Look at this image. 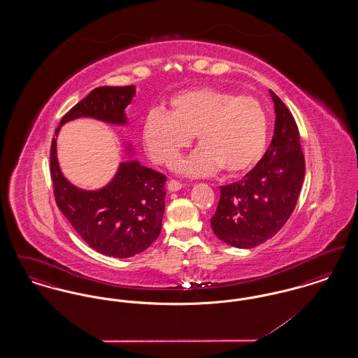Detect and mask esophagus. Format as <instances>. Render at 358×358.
<instances>
[{
  "label": "esophagus",
  "instance_id": "obj_1",
  "mask_svg": "<svg viewBox=\"0 0 358 358\" xmlns=\"http://www.w3.org/2000/svg\"><path fill=\"white\" fill-rule=\"evenodd\" d=\"M182 187H184V185H182L181 182L176 181V180H171V181H169V184H168V189H169V192H178V190H181Z\"/></svg>",
  "mask_w": 358,
  "mask_h": 358
}]
</instances>
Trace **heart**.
Returning a JSON list of instances; mask_svg holds the SVG:
<instances>
[{
    "instance_id": "1",
    "label": "heart",
    "mask_w": 358,
    "mask_h": 358,
    "mask_svg": "<svg viewBox=\"0 0 358 358\" xmlns=\"http://www.w3.org/2000/svg\"><path fill=\"white\" fill-rule=\"evenodd\" d=\"M196 134L200 145L174 169L187 177L208 176L222 168L228 174L250 171L262 159L268 120L252 96L219 88H196L171 99V110L154 108L143 122L145 148L155 162L169 165Z\"/></svg>"
}]
</instances>
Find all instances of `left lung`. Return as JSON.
<instances>
[{
    "mask_svg": "<svg viewBox=\"0 0 358 358\" xmlns=\"http://www.w3.org/2000/svg\"><path fill=\"white\" fill-rule=\"evenodd\" d=\"M270 96L275 110L271 145L243 180L220 187V201L210 219L215 235L236 248H254L282 229L305 178V157L295 120L271 90Z\"/></svg>",
    "mask_w": 358,
    "mask_h": 358,
    "instance_id": "left-lung-1",
    "label": "left lung"
}]
</instances>
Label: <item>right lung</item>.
I'll return each instance as SVG.
<instances>
[{
  "mask_svg": "<svg viewBox=\"0 0 358 358\" xmlns=\"http://www.w3.org/2000/svg\"><path fill=\"white\" fill-rule=\"evenodd\" d=\"M136 92V85L92 90L63 117L51 146V176L59 209L91 248L120 259L143 252L158 238L165 212L166 177L143 166L134 158L133 143L126 141V159L120 162L111 181L92 190L78 187L60 169L56 139L63 124L79 118L127 126L126 107Z\"/></svg>",
  "mask_w": 358,
  "mask_h": 358,
  "instance_id": "add662e5",
  "label": "right lung"
}]
</instances>
